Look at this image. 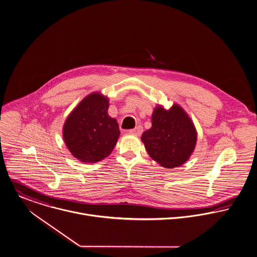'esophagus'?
Wrapping results in <instances>:
<instances>
[{
  "mask_svg": "<svg viewBox=\"0 0 257 257\" xmlns=\"http://www.w3.org/2000/svg\"><path fill=\"white\" fill-rule=\"evenodd\" d=\"M143 126L142 125H139L137 126L136 128H133V130H130L128 133L132 134V135H136V136H140L142 133H143Z\"/></svg>",
  "mask_w": 257,
  "mask_h": 257,
  "instance_id": "esophagus-1",
  "label": "esophagus"
}]
</instances>
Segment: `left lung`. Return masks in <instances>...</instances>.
Masks as SVG:
<instances>
[{"label": "left lung", "instance_id": "left-lung-1", "mask_svg": "<svg viewBox=\"0 0 257 257\" xmlns=\"http://www.w3.org/2000/svg\"><path fill=\"white\" fill-rule=\"evenodd\" d=\"M152 123V127L142 136L151 158L167 169L184 164L196 143L195 127L184 110L177 104L169 110L158 106L153 113Z\"/></svg>", "mask_w": 257, "mask_h": 257}]
</instances>
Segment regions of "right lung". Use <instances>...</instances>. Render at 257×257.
<instances>
[{"label":"right lung","instance_id":"obj_1","mask_svg":"<svg viewBox=\"0 0 257 257\" xmlns=\"http://www.w3.org/2000/svg\"><path fill=\"white\" fill-rule=\"evenodd\" d=\"M107 108L108 99L94 92L78 104L65 122V143L83 163L99 162L115 147L120 132L117 121L107 114Z\"/></svg>","mask_w":257,"mask_h":257}]
</instances>
